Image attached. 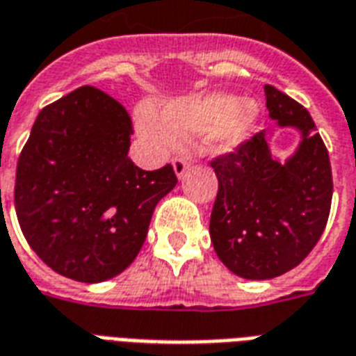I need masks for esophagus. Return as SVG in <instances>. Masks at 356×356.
Masks as SVG:
<instances>
[{"instance_id":"esophagus-1","label":"esophagus","mask_w":356,"mask_h":356,"mask_svg":"<svg viewBox=\"0 0 356 356\" xmlns=\"http://www.w3.org/2000/svg\"><path fill=\"white\" fill-rule=\"evenodd\" d=\"M188 160H186V158H175V160H173V171H175V175H177L179 179L183 177V175H185V171L188 170Z\"/></svg>"}]
</instances>
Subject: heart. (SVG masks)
I'll return each instance as SVG.
<instances>
[{"instance_id": "obj_1", "label": "heart", "mask_w": 356, "mask_h": 356, "mask_svg": "<svg viewBox=\"0 0 356 356\" xmlns=\"http://www.w3.org/2000/svg\"><path fill=\"white\" fill-rule=\"evenodd\" d=\"M259 120V107L239 102L232 94L175 99L164 107L162 117L151 109L138 115L139 130L152 143L168 147L175 138L194 134L205 136V147L213 152H230L251 136Z\"/></svg>"}]
</instances>
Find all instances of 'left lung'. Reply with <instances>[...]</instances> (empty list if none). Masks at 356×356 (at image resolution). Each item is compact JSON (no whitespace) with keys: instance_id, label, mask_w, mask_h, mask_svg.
Segmentation results:
<instances>
[{"instance_id":"left-lung-1","label":"left lung","mask_w":356,"mask_h":356,"mask_svg":"<svg viewBox=\"0 0 356 356\" xmlns=\"http://www.w3.org/2000/svg\"><path fill=\"white\" fill-rule=\"evenodd\" d=\"M266 107L279 128L300 134L296 151L273 156L272 131L262 130L230 154L215 158L218 179L209 234L220 262L243 279L283 275L323 236L330 202V158L305 107L270 84Z\"/></svg>"}]
</instances>
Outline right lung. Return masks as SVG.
<instances>
[{"instance_id":"obj_1","label":"right lung","mask_w":356,"mask_h":356,"mask_svg":"<svg viewBox=\"0 0 356 356\" xmlns=\"http://www.w3.org/2000/svg\"><path fill=\"white\" fill-rule=\"evenodd\" d=\"M131 120L117 99L81 86L39 113L17 165L18 225L44 264L81 283L122 273L154 207L177 185L171 164L128 158Z\"/></svg>"}]
</instances>
